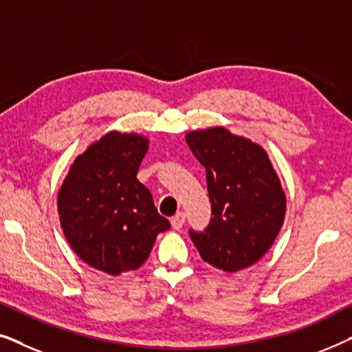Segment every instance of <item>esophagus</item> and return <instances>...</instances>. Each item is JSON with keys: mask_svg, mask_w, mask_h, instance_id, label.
Returning <instances> with one entry per match:
<instances>
[{"mask_svg": "<svg viewBox=\"0 0 352 352\" xmlns=\"http://www.w3.org/2000/svg\"><path fill=\"white\" fill-rule=\"evenodd\" d=\"M184 221H186V214L182 213V211H179V213H176L175 216L171 218V226L173 229H181L182 226H184Z\"/></svg>", "mask_w": 352, "mask_h": 352, "instance_id": "esophagus-1", "label": "esophagus"}]
</instances>
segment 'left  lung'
<instances>
[{"label":"left lung","mask_w":352,"mask_h":352,"mask_svg":"<svg viewBox=\"0 0 352 352\" xmlns=\"http://www.w3.org/2000/svg\"><path fill=\"white\" fill-rule=\"evenodd\" d=\"M206 170L211 218L204 232L190 230L200 256L226 272L258 263L280 232L287 197L266 151L223 126L186 134Z\"/></svg>","instance_id":"1"}]
</instances>
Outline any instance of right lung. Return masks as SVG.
Returning a JSON list of instances; mask_svg holds the SVG:
<instances>
[{"mask_svg":"<svg viewBox=\"0 0 352 352\" xmlns=\"http://www.w3.org/2000/svg\"><path fill=\"white\" fill-rule=\"evenodd\" d=\"M147 148L141 134L107 133L75 158L57 195L72 250L110 276L142 266L157 235L170 229L136 177Z\"/></svg>","mask_w":352,"mask_h":352,"instance_id":"add662e5","label":"right lung"}]
</instances>
